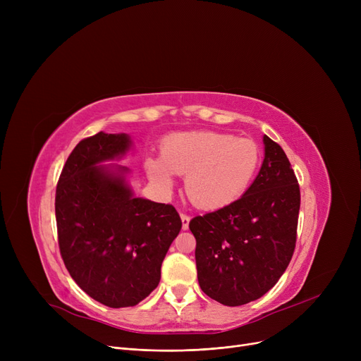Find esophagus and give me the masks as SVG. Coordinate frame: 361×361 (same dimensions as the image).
Masks as SVG:
<instances>
[{"label":"esophagus","instance_id":"34e87169","mask_svg":"<svg viewBox=\"0 0 361 361\" xmlns=\"http://www.w3.org/2000/svg\"><path fill=\"white\" fill-rule=\"evenodd\" d=\"M180 218H181V228L187 230L188 228V222H190V216L185 215V214H181Z\"/></svg>","mask_w":361,"mask_h":361}]
</instances>
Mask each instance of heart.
Segmentation results:
<instances>
[{
  "label": "heart",
  "instance_id": "heart-1",
  "mask_svg": "<svg viewBox=\"0 0 361 361\" xmlns=\"http://www.w3.org/2000/svg\"><path fill=\"white\" fill-rule=\"evenodd\" d=\"M260 159V147L252 139L216 131L180 133L162 142L161 158L146 161V173L164 190L173 187V174L185 176L190 202L200 209L216 211L245 195Z\"/></svg>",
  "mask_w": 361,
  "mask_h": 361
}]
</instances>
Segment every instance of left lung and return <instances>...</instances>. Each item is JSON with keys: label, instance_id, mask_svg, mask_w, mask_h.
Instances as JSON below:
<instances>
[{"label": "left lung", "instance_id": "left-lung-1", "mask_svg": "<svg viewBox=\"0 0 361 361\" xmlns=\"http://www.w3.org/2000/svg\"><path fill=\"white\" fill-rule=\"evenodd\" d=\"M263 145L262 168L245 195L188 224L202 291L231 307L267 294L295 249L298 181L282 147L268 136Z\"/></svg>", "mask_w": 361, "mask_h": 361}]
</instances>
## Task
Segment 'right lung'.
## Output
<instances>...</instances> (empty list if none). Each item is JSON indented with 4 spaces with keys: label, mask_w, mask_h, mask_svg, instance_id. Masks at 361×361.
Here are the masks:
<instances>
[{
    "label": "right lung",
    "mask_w": 361,
    "mask_h": 361,
    "mask_svg": "<svg viewBox=\"0 0 361 361\" xmlns=\"http://www.w3.org/2000/svg\"><path fill=\"white\" fill-rule=\"evenodd\" d=\"M131 140L124 133L80 140L61 171L55 193L60 253L75 283L93 300L118 309L154 291L161 264L181 230L173 204L135 197L120 159Z\"/></svg>",
    "instance_id": "1"
}]
</instances>
